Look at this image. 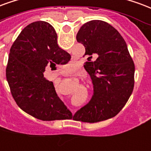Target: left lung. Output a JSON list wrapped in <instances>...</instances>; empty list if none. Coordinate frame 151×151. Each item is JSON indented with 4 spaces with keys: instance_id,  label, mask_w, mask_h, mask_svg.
Masks as SVG:
<instances>
[{
    "instance_id": "obj_1",
    "label": "left lung",
    "mask_w": 151,
    "mask_h": 151,
    "mask_svg": "<svg viewBox=\"0 0 151 151\" xmlns=\"http://www.w3.org/2000/svg\"><path fill=\"white\" fill-rule=\"evenodd\" d=\"M76 38L85 46V55L92 58L95 54L98 58L84 65L92 79L93 95L74 118L97 122L114 117L126 105L134 86V64L127 43L118 30L100 20L83 24Z\"/></svg>"
}]
</instances>
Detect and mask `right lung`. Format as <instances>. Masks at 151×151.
Here are the masks:
<instances>
[{"label": "right lung", "mask_w": 151, "mask_h": 151, "mask_svg": "<svg viewBox=\"0 0 151 151\" xmlns=\"http://www.w3.org/2000/svg\"><path fill=\"white\" fill-rule=\"evenodd\" d=\"M71 56L58 45V35L48 22L28 24L10 49L6 78L13 98L21 109L42 121L72 118L56 93L52 81L44 78L47 65L68 63Z\"/></svg>", "instance_id": "add662e5"}]
</instances>
